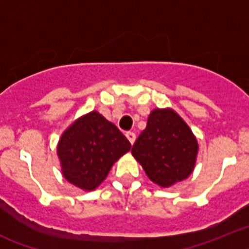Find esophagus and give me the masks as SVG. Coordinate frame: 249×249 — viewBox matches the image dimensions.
I'll return each instance as SVG.
<instances>
[{"label": "esophagus", "instance_id": "obj_1", "mask_svg": "<svg viewBox=\"0 0 249 249\" xmlns=\"http://www.w3.org/2000/svg\"><path fill=\"white\" fill-rule=\"evenodd\" d=\"M125 135H126L127 140H129L131 144H134V142H135V139H137V135H135V133H133V131H127Z\"/></svg>", "mask_w": 249, "mask_h": 249}]
</instances>
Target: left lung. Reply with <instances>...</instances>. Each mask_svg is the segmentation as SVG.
Here are the masks:
<instances>
[{"mask_svg":"<svg viewBox=\"0 0 249 249\" xmlns=\"http://www.w3.org/2000/svg\"><path fill=\"white\" fill-rule=\"evenodd\" d=\"M131 153L151 181L160 187H170L193 172L198 142L176 111L155 109Z\"/></svg>","mask_w":249,"mask_h":249,"instance_id":"8db88e82","label":"left lung"}]
</instances>
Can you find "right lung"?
Listing matches in <instances>:
<instances>
[{"mask_svg":"<svg viewBox=\"0 0 249 249\" xmlns=\"http://www.w3.org/2000/svg\"><path fill=\"white\" fill-rule=\"evenodd\" d=\"M131 144L112 123L91 111L62 134L57 145L62 174L71 184L92 190L101 184Z\"/></svg>","mask_w":249,"mask_h":249,"instance_id":"add662e5","label":"right lung"}]
</instances>
